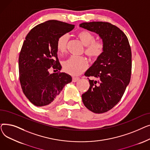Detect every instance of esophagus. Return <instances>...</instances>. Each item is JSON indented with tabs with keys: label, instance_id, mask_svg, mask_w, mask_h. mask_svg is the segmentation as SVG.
<instances>
[{
	"label": "esophagus",
	"instance_id": "1",
	"mask_svg": "<svg viewBox=\"0 0 150 150\" xmlns=\"http://www.w3.org/2000/svg\"><path fill=\"white\" fill-rule=\"evenodd\" d=\"M79 79L80 78H78V77H73L72 78V81L73 82H76V81H78V80H79Z\"/></svg>",
	"mask_w": 150,
	"mask_h": 150
}]
</instances>
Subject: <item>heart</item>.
Segmentation results:
<instances>
[{
  "instance_id": "heart-1",
  "label": "heart",
  "mask_w": 150,
  "mask_h": 150,
  "mask_svg": "<svg viewBox=\"0 0 150 150\" xmlns=\"http://www.w3.org/2000/svg\"><path fill=\"white\" fill-rule=\"evenodd\" d=\"M78 37L84 45L85 53L92 59H97L103 53L104 44L101 41H95V36L88 31H80L77 33ZM69 35L64 34L60 36L57 42V49L59 53H64L67 49ZM64 71L72 75H78L82 73L88 67V62L82 57L72 56L62 64Z\"/></svg>"
}]
</instances>
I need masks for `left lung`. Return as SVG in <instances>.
Wrapping results in <instances>:
<instances>
[{
	"label": "left lung",
	"instance_id": "8db88e82",
	"mask_svg": "<svg viewBox=\"0 0 150 150\" xmlns=\"http://www.w3.org/2000/svg\"><path fill=\"white\" fill-rule=\"evenodd\" d=\"M80 27L98 35L104 44L103 53L84 74L97 80H89V88L81 96L91 111L104 113L119 103L129 83L131 47L125 34L109 22H83Z\"/></svg>",
	"mask_w": 150,
	"mask_h": 150
}]
</instances>
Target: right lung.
<instances>
[{"mask_svg":"<svg viewBox=\"0 0 150 150\" xmlns=\"http://www.w3.org/2000/svg\"><path fill=\"white\" fill-rule=\"evenodd\" d=\"M75 27L56 20L40 23L30 30L23 41L19 57V80L25 97L36 106L50 105L57 101L72 77L64 72L49 73V69L59 70L57 57L58 38Z\"/></svg>","mask_w":150,"mask_h":150,"instance_id":"add662e5","label":"right lung"}]
</instances>
